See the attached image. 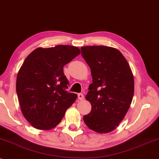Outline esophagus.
Here are the masks:
<instances>
[{"instance_id":"34e87169","label":"esophagus","mask_w":159,"mask_h":159,"mask_svg":"<svg viewBox=\"0 0 159 159\" xmlns=\"http://www.w3.org/2000/svg\"><path fill=\"white\" fill-rule=\"evenodd\" d=\"M78 98L79 99L80 101H82L84 99V95L82 94V93H79V94H78Z\"/></svg>"}]
</instances>
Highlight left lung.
Returning a JSON list of instances; mask_svg holds the SVG:
<instances>
[{
  "label": "left lung",
  "mask_w": 159,
  "mask_h": 159,
  "mask_svg": "<svg viewBox=\"0 0 159 159\" xmlns=\"http://www.w3.org/2000/svg\"><path fill=\"white\" fill-rule=\"evenodd\" d=\"M81 49L93 78L86 95L92 110L84 116V121L92 130L108 133L121 123L130 107L134 94L133 72L117 49L87 46Z\"/></svg>",
  "instance_id": "left-lung-1"
}]
</instances>
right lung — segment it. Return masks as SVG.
<instances>
[{
	"label": "right lung",
	"instance_id": "add662e5",
	"mask_svg": "<svg viewBox=\"0 0 159 159\" xmlns=\"http://www.w3.org/2000/svg\"><path fill=\"white\" fill-rule=\"evenodd\" d=\"M81 53L70 45L38 47L25 59L16 81L20 110L33 127L49 130L56 127L77 98L68 93L64 66Z\"/></svg>",
	"mask_w": 159,
	"mask_h": 159
}]
</instances>
